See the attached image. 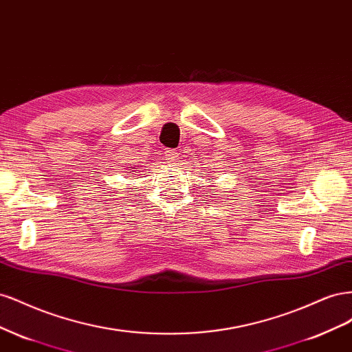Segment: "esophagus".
<instances>
[{
  "instance_id": "obj_1",
  "label": "esophagus",
  "mask_w": 352,
  "mask_h": 352,
  "mask_svg": "<svg viewBox=\"0 0 352 352\" xmlns=\"http://www.w3.org/2000/svg\"><path fill=\"white\" fill-rule=\"evenodd\" d=\"M166 160L170 164H176L177 160H179V153L173 151V150H166Z\"/></svg>"
}]
</instances>
